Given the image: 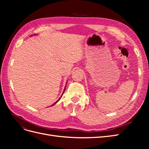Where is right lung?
Returning <instances> with one entry per match:
<instances>
[{
  "label": "right lung",
  "mask_w": 149,
  "mask_h": 149,
  "mask_svg": "<svg viewBox=\"0 0 149 149\" xmlns=\"http://www.w3.org/2000/svg\"><path fill=\"white\" fill-rule=\"evenodd\" d=\"M34 35H35V34H34ZM31 36H32V35H31ZM66 83H67V82H66ZM66 84H67V83H66ZM65 89H66V86H65V89H64V91H63V94H62V95H61V97H60L59 98V100H58V101H56V102H55V103H54V104H52V106H53V105H55V104H56V102H58V101H60V99L61 98V97H62V96H63V93H64V92H65Z\"/></svg>",
  "instance_id": "add662e5"
}]
</instances>
